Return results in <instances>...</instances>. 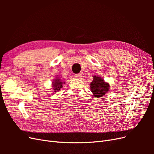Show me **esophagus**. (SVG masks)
Returning a JSON list of instances; mask_svg holds the SVG:
<instances>
[{
  "instance_id": "esophagus-1",
  "label": "esophagus",
  "mask_w": 154,
  "mask_h": 154,
  "mask_svg": "<svg viewBox=\"0 0 154 154\" xmlns=\"http://www.w3.org/2000/svg\"><path fill=\"white\" fill-rule=\"evenodd\" d=\"M74 76H75L76 78H78V79H80L81 77H82V75L80 74H76L75 75H74Z\"/></svg>"
}]
</instances>
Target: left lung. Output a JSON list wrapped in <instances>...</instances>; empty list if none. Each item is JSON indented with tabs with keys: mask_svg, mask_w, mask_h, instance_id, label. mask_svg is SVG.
<instances>
[{
	"mask_svg": "<svg viewBox=\"0 0 154 154\" xmlns=\"http://www.w3.org/2000/svg\"><path fill=\"white\" fill-rule=\"evenodd\" d=\"M94 80L91 83V91L95 97L103 96L109 90V84L106 83L100 76H93Z\"/></svg>",
	"mask_w": 154,
	"mask_h": 154,
	"instance_id": "1",
	"label": "left lung"
}]
</instances>
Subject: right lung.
Here are the masks:
<instances>
[{
  "label": "right lung",
  "instance_id": "right-lung-1",
  "mask_svg": "<svg viewBox=\"0 0 154 154\" xmlns=\"http://www.w3.org/2000/svg\"><path fill=\"white\" fill-rule=\"evenodd\" d=\"M62 84L63 83L62 82L60 81V79L57 78L55 80H54V82H53V89L54 90V92H57V91H60V88L63 87Z\"/></svg>",
  "mask_w": 154,
  "mask_h": 154
}]
</instances>
